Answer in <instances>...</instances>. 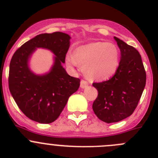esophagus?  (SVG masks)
<instances>
[{"label":"esophagus","mask_w":158,"mask_h":158,"mask_svg":"<svg viewBox=\"0 0 158 158\" xmlns=\"http://www.w3.org/2000/svg\"><path fill=\"white\" fill-rule=\"evenodd\" d=\"M88 86V82H87L86 80H85V79H82L80 82V87L82 89H84L85 88V87Z\"/></svg>","instance_id":"esophagus-1"}]
</instances>
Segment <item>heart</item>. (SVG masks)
<instances>
[{"mask_svg":"<svg viewBox=\"0 0 158 158\" xmlns=\"http://www.w3.org/2000/svg\"><path fill=\"white\" fill-rule=\"evenodd\" d=\"M69 65L77 64L91 80H105L113 76L120 64V51L111 42H94L76 48L66 58Z\"/></svg>","mask_w":158,"mask_h":158,"instance_id":"b5f03b06","label":"heart"}]
</instances>
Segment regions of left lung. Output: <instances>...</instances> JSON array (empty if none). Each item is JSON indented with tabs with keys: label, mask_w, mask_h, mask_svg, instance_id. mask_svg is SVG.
I'll list each match as a JSON object with an SVG mask.
<instances>
[{
	"label": "left lung",
	"mask_w": 158,
	"mask_h": 158,
	"mask_svg": "<svg viewBox=\"0 0 158 158\" xmlns=\"http://www.w3.org/2000/svg\"><path fill=\"white\" fill-rule=\"evenodd\" d=\"M114 38L120 49L118 69L108 80L93 83L98 90L93 110L99 120L107 123L131 116L146 85V72L139 52L120 38Z\"/></svg>",
	"instance_id": "1"
}]
</instances>
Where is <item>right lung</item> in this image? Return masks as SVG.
<instances>
[{"label":"right lung","mask_w":158,"mask_h":158,"mask_svg":"<svg viewBox=\"0 0 158 158\" xmlns=\"http://www.w3.org/2000/svg\"><path fill=\"white\" fill-rule=\"evenodd\" d=\"M69 39V35L60 31L41 34L23 44L12 56L9 89L18 106L30 120L40 123L54 122L80 85V79L69 76L62 66ZM36 48H48L56 55L51 72L44 76H36L27 66L29 57Z\"/></svg>","instance_id":"add662e5"}]
</instances>
